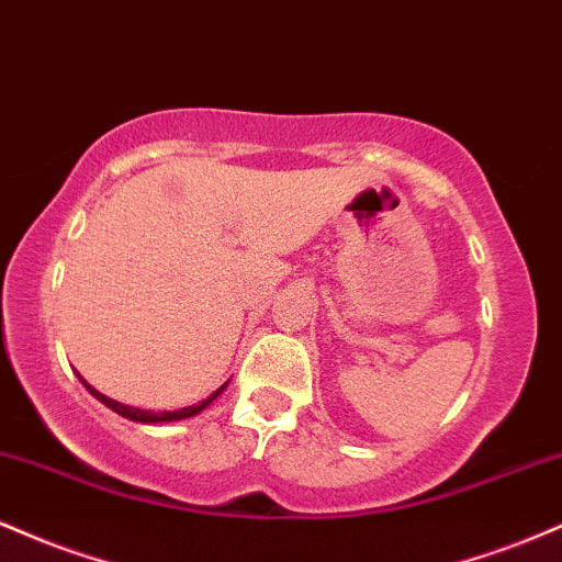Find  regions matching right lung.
<instances>
[{
    "instance_id": "right-lung-1",
    "label": "right lung",
    "mask_w": 562,
    "mask_h": 562,
    "mask_svg": "<svg viewBox=\"0 0 562 562\" xmlns=\"http://www.w3.org/2000/svg\"><path fill=\"white\" fill-rule=\"evenodd\" d=\"M79 380L83 383V389H87L89 393H92V396L97 398V402H102L108 406V409H113V412H119L121 417H126V420H132V423H145V425H156V423H177V420H187V417H195V415H200V412L205 409V406H211L216 402L218 396H222L224 393V389H227L229 385V380L227 383H222L218 385V389L211 393V396H205L203 402H198V404H192V406H182V409H166V412H153V409H139V406H128V404H121V402H115V398H111V396H105V393H100V391H94L92 385L87 383V380H83L81 375H79Z\"/></svg>"
}]
</instances>
